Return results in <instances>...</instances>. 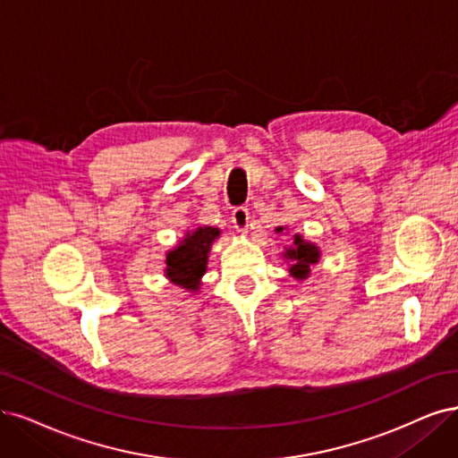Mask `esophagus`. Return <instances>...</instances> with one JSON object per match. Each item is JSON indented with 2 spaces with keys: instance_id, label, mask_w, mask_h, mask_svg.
Instances as JSON below:
<instances>
[{
  "instance_id": "obj_1",
  "label": "esophagus",
  "mask_w": 458,
  "mask_h": 458,
  "mask_svg": "<svg viewBox=\"0 0 458 458\" xmlns=\"http://www.w3.org/2000/svg\"><path fill=\"white\" fill-rule=\"evenodd\" d=\"M249 220H250V216H249V209L247 208H235L232 211V225H233V228L238 230V232H247Z\"/></svg>"
}]
</instances>
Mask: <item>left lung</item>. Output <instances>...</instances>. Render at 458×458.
Here are the masks:
<instances>
[{
	"mask_svg": "<svg viewBox=\"0 0 458 458\" xmlns=\"http://www.w3.org/2000/svg\"><path fill=\"white\" fill-rule=\"evenodd\" d=\"M283 232V226L277 228ZM284 259L291 260V274L296 279H306L313 264L318 262V249L308 242H303L300 235H294V247L286 249Z\"/></svg>",
	"mask_w": 458,
	"mask_h": 458,
	"instance_id": "8db88e82",
	"label": "left lung"
}]
</instances>
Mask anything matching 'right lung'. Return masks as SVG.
Instances as JSON below:
<instances>
[{
    "mask_svg": "<svg viewBox=\"0 0 458 458\" xmlns=\"http://www.w3.org/2000/svg\"><path fill=\"white\" fill-rule=\"evenodd\" d=\"M218 233L220 232L211 226L198 228L192 233H186V238L175 250L167 252L165 276L172 279V283L189 291L198 289L199 279L208 267V252Z\"/></svg>",
    "mask_w": 458,
    "mask_h": 458,
    "instance_id": "right-lung-1",
    "label": "right lung"
}]
</instances>
